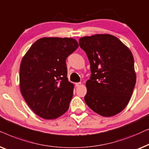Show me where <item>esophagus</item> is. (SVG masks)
<instances>
[{
    "label": "esophagus",
    "mask_w": 149,
    "mask_h": 149,
    "mask_svg": "<svg viewBox=\"0 0 149 149\" xmlns=\"http://www.w3.org/2000/svg\"><path fill=\"white\" fill-rule=\"evenodd\" d=\"M81 84V82H77V83H75V86H76V87H78V86H80Z\"/></svg>",
    "instance_id": "34e87169"
}]
</instances>
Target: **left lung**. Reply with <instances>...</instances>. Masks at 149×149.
I'll return each mask as SVG.
<instances>
[{"label": "left lung", "instance_id": "obj_1", "mask_svg": "<svg viewBox=\"0 0 149 149\" xmlns=\"http://www.w3.org/2000/svg\"><path fill=\"white\" fill-rule=\"evenodd\" d=\"M79 45L87 54L92 73L86 82V103L100 116H116L128 104L136 84L132 53L107 33L80 38Z\"/></svg>", "mask_w": 149, "mask_h": 149}]
</instances>
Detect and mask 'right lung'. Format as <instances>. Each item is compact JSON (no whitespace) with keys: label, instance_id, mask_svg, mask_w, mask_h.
I'll return each mask as SVG.
<instances>
[{"label":"right lung","instance_id":"add662e5","mask_svg":"<svg viewBox=\"0 0 149 149\" xmlns=\"http://www.w3.org/2000/svg\"><path fill=\"white\" fill-rule=\"evenodd\" d=\"M77 48L72 38L45 37L36 41L23 57L21 93L42 118L56 119L68 110L74 85L68 81L65 61Z\"/></svg>","mask_w":149,"mask_h":149}]
</instances>
